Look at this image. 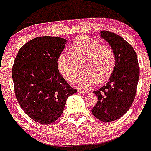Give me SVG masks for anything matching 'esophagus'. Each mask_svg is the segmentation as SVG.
<instances>
[{
    "label": "esophagus",
    "mask_w": 151,
    "mask_h": 151,
    "mask_svg": "<svg viewBox=\"0 0 151 151\" xmlns=\"http://www.w3.org/2000/svg\"><path fill=\"white\" fill-rule=\"evenodd\" d=\"M78 91L80 93V94H82V95H87V94L88 93V91H84V90H81V89H79Z\"/></svg>",
    "instance_id": "1"
}]
</instances>
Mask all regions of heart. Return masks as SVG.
Masks as SVG:
<instances>
[{
    "instance_id": "b5f03b06",
    "label": "heart",
    "mask_w": 151,
    "mask_h": 151,
    "mask_svg": "<svg viewBox=\"0 0 151 151\" xmlns=\"http://www.w3.org/2000/svg\"><path fill=\"white\" fill-rule=\"evenodd\" d=\"M69 54L61 53L56 60V66L63 78L71 82L75 77L77 63L84 61L82 69L85 71L76 77L73 83L78 87L88 88L95 83H104L112 76L115 66L114 50L108 45L88 36L78 37L68 49Z\"/></svg>"
}]
</instances>
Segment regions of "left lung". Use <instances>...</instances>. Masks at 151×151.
<instances>
[{
  "mask_svg": "<svg viewBox=\"0 0 151 151\" xmlns=\"http://www.w3.org/2000/svg\"><path fill=\"white\" fill-rule=\"evenodd\" d=\"M101 37L113 49L115 66L106 85L94 91L98 103L91 112L103 122H111L123 116L136 96L139 79L138 57L133 47L122 36L101 31Z\"/></svg>",
  "mask_w": 151,
  "mask_h": 151,
  "instance_id": "1",
  "label": "left lung"
}]
</instances>
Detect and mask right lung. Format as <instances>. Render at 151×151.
<instances>
[{
	"mask_svg": "<svg viewBox=\"0 0 151 151\" xmlns=\"http://www.w3.org/2000/svg\"><path fill=\"white\" fill-rule=\"evenodd\" d=\"M67 40L41 36L18 50L12 70L15 94L22 109L33 121L49 124L61 116L66 100L77 90L59 72L56 60Z\"/></svg>",
	"mask_w": 151,
	"mask_h": 151,
	"instance_id": "obj_1",
	"label": "right lung"
}]
</instances>
